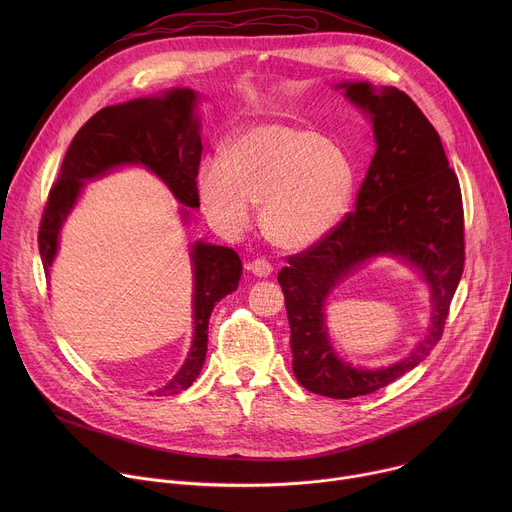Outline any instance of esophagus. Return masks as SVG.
Here are the masks:
<instances>
[{"label": "esophagus", "mask_w": 512, "mask_h": 512, "mask_svg": "<svg viewBox=\"0 0 512 512\" xmlns=\"http://www.w3.org/2000/svg\"><path fill=\"white\" fill-rule=\"evenodd\" d=\"M249 269H251L257 277H267V275H271L273 265H271L265 257H257V259H253V261L249 263Z\"/></svg>", "instance_id": "1"}]
</instances>
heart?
Here are the masks:
<instances>
[{
    "mask_svg": "<svg viewBox=\"0 0 512 512\" xmlns=\"http://www.w3.org/2000/svg\"><path fill=\"white\" fill-rule=\"evenodd\" d=\"M356 184L350 156L324 135L291 125H261L235 139L225 158L200 166L206 210L227 229L249 225L263 204L271 243L300 251L322 241L344 216Z\"/></svg>",
    "mask_w": 512,
    "mask_h": 512,
    "instance_id": "b5f03b06",
    "label": "heart"
}]
</instances>
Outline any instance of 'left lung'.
<instances>
[{"label":"left lung","instance_id":"1","mask_svg":"<svg viewBox=\"0 0 512 512\" xmlns=\"http://www.w3.org/2000/svg\"><path fill=\"white\" fill-rule=\"evenodd\" d=\"M342 87L352 103L369 111L377 152L360 184L356 210L316 245L287 255L289 265L277 275L291 328L294 375L304 389L332 399L375 393L417 367L444 334L466 259L462 190L433 125L395 87L379 93L367 83ZM385 252L422 269L432 287L434 318L411 357L387 370L362 372L333 354L323 302L360 262Z\"/></svg>","mask_w":512,"mask_h":512}]
</instances>
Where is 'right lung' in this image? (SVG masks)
<instances>
[{
    "instance_id": "right-lung-1",
    "label": "right lung",
    "mask_w": 512,
    "mask_h": 512,
    "mask_svg": "<svg viewBox=\"0 0 512 512\" xmlns=\"http://www.w3.org/2000/svg\"><path fill=\"white\" fill-rule=\"evenodd\" d=\"M194 101L196 95L190 89H174L156 99H135L97 111L77 131L62 160L58 180L48 192L40 221L38 249L46 273L56 255L60 227L85 184L83 180L97 178L115 166L150 168L182 204L200 206L196 176L202 143L192 111ZM192 263L194 342L184 367L156 391L158 397L178 395L196 381L206 358L212 308L237 289L241 277V259L229 247L196 243Z\"/></svg>"
}]
</instances>
